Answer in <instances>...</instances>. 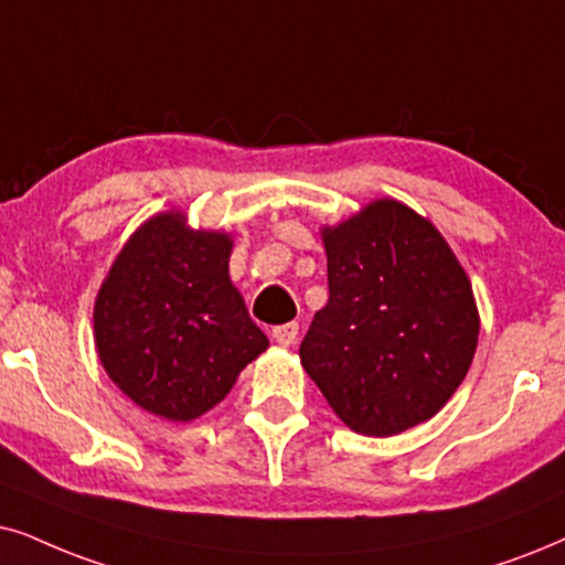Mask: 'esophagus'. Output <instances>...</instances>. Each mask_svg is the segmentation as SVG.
<instances>
[{"label":"esophagus","mask_w":565,"mask_h":565,"mask_svg":"<svg viewBox=\"0 0 565 565\" xmlns=\"http://www.w3.org/2000/svg\"><path fill=\"white\" fill-rule=\"evenodd\" d=\"M297 333H299V326L297 323H281V326L270 328V335H274L276 344H281V347L295 344Z\"/></svg>","instance_id":"1"}]
</instances>
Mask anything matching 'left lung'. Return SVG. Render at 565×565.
Masks as SVG:
<instances>
[{
  "mask_svg": "<svg viewBox=\"0 0 565 565\" xmlns=\"http://www.w3.org/2000/svg\"><path fill=\"white\" fill-rule=\"evenodd\" d=\"M328 305L299 347L347 427L388 438L435 417L475 360L472 281L430 218L377 198L323 226Z\"/></svg>",
  "mask_w": 565,
  "mask_h": 565,
  "instance_id": "1",
  "label": "left lung"
}]
</instances>
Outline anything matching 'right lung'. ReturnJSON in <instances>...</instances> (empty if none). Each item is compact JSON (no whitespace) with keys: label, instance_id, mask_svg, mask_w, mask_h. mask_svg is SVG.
Returning a JSON list of instances; mask_svg holds the SVG:
<instances>
[{"label":"right lung","instance_id":"right-lung-1","mask_svg":"<svg viewBox=\"0 0 565 565\" xmlns=\"http://www.w3.org/2000/svg\"><path fill=\"white\" fill-rule=\"evenodd\" d=\"M232 234L192 230L182 211L142 221L93 305V339L114 385L140 409L190 423L224 402L266 333L230 278Z\"/></svg>","mask_w":565,"mask_h":565}]
</instances>
